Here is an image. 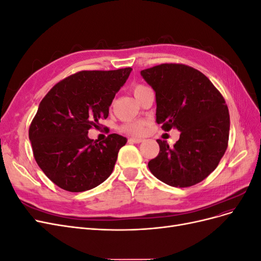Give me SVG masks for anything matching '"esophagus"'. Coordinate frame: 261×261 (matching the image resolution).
Instances as JSON below:
<instances>
[{
  "mask_svg": "<svg viewBox=\"0 0 261 261\" xmlns=\"http://www.w3.org/2000/svg\"><path fill=\"white\" fill-rule=\"evenodd\" d=\"M128 141L132 144H140V143H143L144 139L143 138H137V137H129Z\"/></svg>",
  "mask_w": 261,
  "mask_h": 261,
  "instance_id": "esophagus-1",
  "label": "esophagus"
}]
</instances>
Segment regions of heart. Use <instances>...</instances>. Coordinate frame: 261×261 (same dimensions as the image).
<instances>
[{
    "label": "heart",
    "mask_w": 261,
    "mask_h": 261,
    "mask_svg": "<svg viewBox=\"0 0 261 261\" xmlns=\"http://www.w3.org/2000/svg\"><path fill=\"white\" fill-rule=\"evenodd\" d=\"M147 89H148V87L145 86V85H136L133 88V93H134V96L137 98L141 92H144ZM144 128H145V123L141 122V121L127 122L122 126V129L124 132H127L129 134H135V135H138V134L143 133Z\"/></svg>",
    "instance_id": "heart-1"
}]
</instances>
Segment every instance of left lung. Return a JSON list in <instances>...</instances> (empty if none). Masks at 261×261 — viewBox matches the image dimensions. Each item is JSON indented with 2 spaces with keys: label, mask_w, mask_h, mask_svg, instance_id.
Here are the masks:
<instances>
[{
  "label": "left lung",
  "mask_w": 261,
  "mask_h": 261,
  "mask_svg": "<svg viewBox=\"0 0 261 261\" xmlns=\"http://www.w3.org/2000/svg\"><path fill=\"white\" fill-rule=\"evenodd\" d=\"M155 92V122L180 132L176 144L156 140L160 151L150 172L174 187L193 186L206 178L223 156L230 134L225 101L199 70L183 64H161L140 72Z\"/></svg>",
  "instance_id": "left-lung-1"
}]
</instances>
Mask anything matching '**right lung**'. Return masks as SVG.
<instances>
[{
  "mask_svg": "<svg viewBox=\"0 0 261 261\" xmlns=\"http://www.w3.org/2000/svg\"><path fill=\"white\" fill-rule=\"evenodd\" d=\"M130 67L83 70L58 83L39 105L29 127L34 156L55 185L81 193L111 175L125 137L111 134L103 141L88 137L107 118L115 93L126 83Z\"/></svg>",
  "mask_w": 261,
  "mask_h": 261,
  "instance_id": "right-lung-1",
  "label": "right lung"
}]
</instances>
